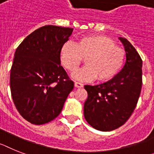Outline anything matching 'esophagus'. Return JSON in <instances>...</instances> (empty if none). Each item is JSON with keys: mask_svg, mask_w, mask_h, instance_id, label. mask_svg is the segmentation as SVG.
<instances>
[{"mask_svg": "<svg viewBox=\"0 0 154 154\" xmlns=\"http://www.w3.org/2000/svg\"><path fill=\"white\" fill-rule=\"evenodd\" d=\"M74 86L76 88H82L84 86V85H83V84L80 83V82L75 81V82H74Z\"/></svg>", "mask_w": 154, "mask_h": 154, "instance_id": "obj_1", "label": "esophagus"}]
</instances>
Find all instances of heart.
Instances as JSON below:
<instances>
[{"label": "heart", "instance_id": "obj_1", "mask_svg": "<svg viewBox=\"0 0 154 154\" xmlns=\"http://www.w3.org/2000/svg\"><path fill=\"white\" fill-rule=\"evenodd\" d=\"M60 61L66 69L73 72L85 57L86 65L72 74L81 81H91L98 77L99 81L112 79L124 65L125 52L115 45L109 37L91 34L80 37L75 45L66 42L59 51Z\"/></svg>", "mask_w": 154, "mask_h": 154}]
</instances>
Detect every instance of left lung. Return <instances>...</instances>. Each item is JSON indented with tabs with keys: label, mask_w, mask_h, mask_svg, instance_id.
Wrapping results in <instances>:
<instances>
[{
	"label": "left lung",
	"mask_w": 154,
	"mask_h": 154,
	"mask_svg": "<svg viewBox=\"0 0 154 154\" xmlns=\"http://www.w3.org/2000/svg\"><path fill=\"white\" fill-rule=\"evenodd\" d=\"M126 52L123 69L107 82L85 85L88 99L84 115L88 123L103 131H113L123 125L136 107L142 88L143 61L127 39L119 37Z\"/></svg>",
	"instance_id": "1"
}]
</instances>
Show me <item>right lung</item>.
<instances>
[{
  "label": "right lung",
  "instance_id": "add662e5",
  "mask_svg": "<svg viewBox=\"0 0 154 154\" xmlns=\"http://www.w3.org/2000/svg\"><path fill=\"white\" fill-rule=\"evenodd\" d=\"M73 29L48 25L27 36L17 48L10 73L14 104L23 118L44 125L61 113L73 89L59 51Z\"/></svg>",
  "mask_w": 154,
  "mask_h": 154
}]
</instances>
